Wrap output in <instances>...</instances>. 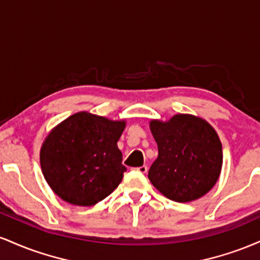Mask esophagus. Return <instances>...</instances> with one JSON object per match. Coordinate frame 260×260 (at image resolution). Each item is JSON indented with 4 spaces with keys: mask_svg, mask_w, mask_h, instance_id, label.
I'll use <instances>...</instances> for the list:
<instances>
[{
    "mask_svg": "<svg viewBox=\"0 0 260 260\" xmlns=\"http://www.w3.org/2000/svg\"><path fill=\"white\" fill-rule=\"evenodd\" d=\"M133 170H134V171L139 172V174H147V172H148V166L143 165V166H139V168H134Z\"/></svg>",
    "mask_w": 260,
    "mask_h": 260,
    "instance_id": "34e87169",
    "label": "esophagus"
}]
</instances>
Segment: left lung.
<instances>
[{
    "label": "left lung",
    "mask_w": 260,
    "mask_h": 260,
    "mask_svg": "<svg viewBox=\"0 0 260 260\" xmlns=\"http://www.w3.org/2000/svg\"><path fill=\"white\" fill-rule=\"evenodd\" d=\"M159 155L148 177L166 198L192 202L207 194L219 178L222 147L214 128L192 115H176L169 122L151 121Z\"/></svg>",
    "instance_id": "1"
}]
</instances>
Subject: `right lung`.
I'll return each mask as SVG.
<instances>
[{
    "label": "right lung",
    "instance_id": "add662e5",
    "mask_svg": "<svg viewBox=\"0 0 260 260\" xmlns=\"http://www.w3.org/2000/svg\"><path fill=\"white\" fill-rule=\"evenodd\" d=\"M123 121L78 112L47 136L40 151L45 180L59 198L90 207L111 194L127 171L117 142Z\"/></svg>",
    "mask_w": 260,
    "mask_h": 260
}]
</instances>
